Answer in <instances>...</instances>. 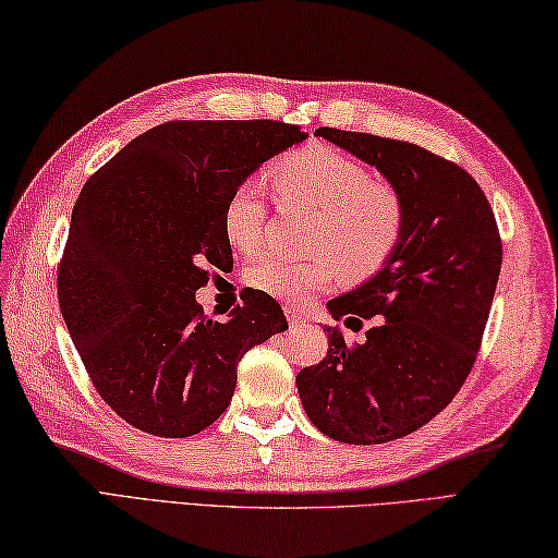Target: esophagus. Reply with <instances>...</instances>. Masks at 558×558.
Returning a JSON list of instances; mask_svg holds the SVG:
<instances>
[{
    "label": "esophagus",
    "instance_id": "1",
    "mask_svg": "<svg viewBox=\"0 0 558 558\" xmlns=\"http://www.w3.org/2000/svg\"><path fill=\"white\" fill-rule=\"evenodd\" d=\"M288 314V322H290V328H304L306 326V316L298 314L294 310H286Z\"/></svg>",
    "mask_w": 558,
    "mask_h": 558
}]
</instances>
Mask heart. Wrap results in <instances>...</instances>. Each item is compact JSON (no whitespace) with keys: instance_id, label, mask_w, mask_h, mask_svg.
I'll use <instances>...</instances> for the list:
<instances>
[{"instance_id":"1","label":"heart","mask_w":558,"mask_h":558,"mask_svg":"<svg viewBox=\"0 0 558 558\" xmlns=\"http://www.w3.org/2000/svg\"><path fill=\"white\" fill-rule=\"evenodd\" d=\"M272 182L288 201L318 210L314 248L324 252L298 260L264 252L246 268V282L270 298L304 304L336 280H366L381 270L400 244L405 204L386 182L372 180L366 165L324 144L288 153L272 168ZM266 189L260 180H244L222 208L228 242L252 254L266 234Z\"/></svg>"}]
</instances>
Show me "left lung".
<instances>
[{
	"label": "left lung",
	"mask_w": 558,
	"mask_h": 558,
	"mask_svg": "<svg viewBox=\"0 0 558 558\" xmlns=\"http://www.w3.org/2000/svg\"><path fill=\"white\" fill-rule=\"evenodd\" d=\"M322 136L372 165L405 204L388 264L326 304L338 326L326 357L298 374L306 417L342 444L369 446L417 432L465 384L501 270V240L480 184L417 144L322 126Z\"/></svg>",
	"instance_id": "1"
}]
</instances>
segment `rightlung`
Wrapping results in <instances>:
<instances>
[{"mask_svg": "<svg viewBox=\"0 0 558 558\" xmlns=\"http://www.w3.org/2000/svg\"><path fill=\"white\" fill-rule=\"evenodd\" d=\"M306 136L270 120L168 122L136 136L81 189L59 306L93 386L136 429L165 438L204 432L228 410L246 350L288 330L266 292H244L228 322H213L196 290L208 266L232 260L222 230L230 194Z\"/></svg>", "mask_w": 558, "mask_h": 558, "instance_id": "right-lung-1", "label": "right lung"}]
</instances>
